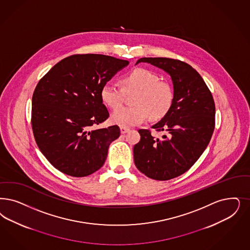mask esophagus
<instances>
[{
    "instance_id": "1",
    "label": "esophagus",
    "mask_w": 250,
    "mask_h": 250,
    "mask_svg": "<svg viewBox=\"0 0 250 250\" xmlns=\"http://www.w3.org/2000/svg\"><path fill=\"white\" fill-rule=\"evenodd\" d=\"M129 128H127V127H123V126H121L120 131L122 134H125V133H127V132H129Z\"/></svg>"
}]
</instances>
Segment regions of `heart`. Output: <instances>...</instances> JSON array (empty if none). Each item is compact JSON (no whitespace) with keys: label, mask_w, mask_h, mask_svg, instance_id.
Listing matches in <instances>:
<instances>
[{"label":"heart","mask_w":250,"mask_h":250,"mask_svg":"<svg viewBox=\"0 0 250 250\" xmlns=\"http://www.w3.org/2000/svg\"><path fill=\"white\" fill-rule=\"evenodd\" d=\"M122 87L107 83L102 87L101 98L112 109L120 106L125 94L135 93L132 107H121L112 112V124L123 127L138 125L150 117L164 118L172 109L174 93L172 85L160 76L145 68L132 70L121 79Z\"/></svg>","instance_id":"heart-1"}]
</instances>
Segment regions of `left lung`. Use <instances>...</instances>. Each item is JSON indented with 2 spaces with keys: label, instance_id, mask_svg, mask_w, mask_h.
<instances>
[{
  "label": "left lung",
  "instance_id": "left-lung-1",
  "mask_svg": "<svg viewBox=\"0 0 250 250\" xmlns=\"http://www.w3.org/2000/svg\"><path fill=\"white\" fill-rule=\"evenodd\" d=\"M168 73L174 99L172 109L151 128L167 132L162 139L139 129L140 141L134 146V162L146 176L159 181L187 172L206 149L215 126V104L203 78L188 63L163 57L140 58Z\"/></svg>",
  "mask_w": 250,
  "mask_h": 250
}]
</instances>
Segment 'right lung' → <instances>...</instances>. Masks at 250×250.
<instances>
[{"instance_id":"1","label":"right lung","mask_w":250,"mask_h":250,"mask_svg":"<svg viewBox=\"0 0 250 250\" xmlns=\"http://www.w3.org/2000/svg\"><path fill=\"white\" fill-rule=\"evenodd\" d=\"M128 63L104 54H75L39 81L32 97V130L40 150L60 172L84 177L104 165L120 128L94 129L109 117L101 90Z\"/></svg>"}]
</instances>
